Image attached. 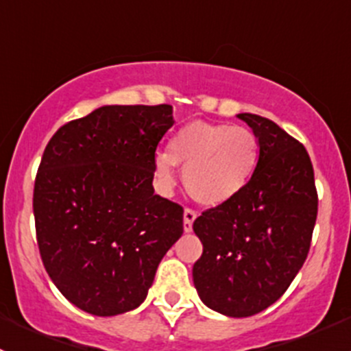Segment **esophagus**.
Masks as SVG:
<instances>
[{
  "mask_svg": "<svg viewBox=\"0 0 351 351\" xmlns=\"http://www.w3.org/2000/svg\"><path fill=\"white\" fill-rule=\"evenodd\" d=\"M197 219V212L193 210V208L186 207L185 212H183V229H185V232H190L193 228V221Z\"/></svg>",
  "mask_w": 351,
  "mask_h": 351,
  "instance_id": "obj_1",
  "label": "esophagus"
}]
</instances>
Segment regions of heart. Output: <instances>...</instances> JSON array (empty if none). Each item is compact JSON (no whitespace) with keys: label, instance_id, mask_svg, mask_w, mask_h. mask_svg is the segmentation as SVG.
Returning <instances> with one entry per match:
<instances>
[{"label":"heart","instance_id":"obj_1","mask_svg":"<svg viewBox=\"0 0 351 351\" xmlns=\"http://www.w3.org/2000/svg\"><path fill=\"white\" fill-rule=\"evenodd\" d=\"M260 162L256 134L243 125L195 120L169 141L168 153L154 158L158 178L175 182V165L185 168L183 182L193 200L219 207L234 200L247 186Z\"/></svg>","mask_w":351,"mask_h":351}]
</instances>
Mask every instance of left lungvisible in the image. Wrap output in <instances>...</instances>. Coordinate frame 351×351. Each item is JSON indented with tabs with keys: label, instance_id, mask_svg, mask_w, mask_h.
Segmentation results:
<instances>
[{
	"label": "left lung",
	"instance_id": "left-lung-1",
	"mask_svg": "<svg viewBox=\"0 0 351 351\" xmlns=\"http://www.w3.org/2000/svg\"><path fill=\"white\" fill-rule=\"evenodd\" d=\"M256 134L260 162L234 200L193 222L204 253L193 284L205 306L231 317L261 313L302 268L317 217L314 169L306 147L271 120L239 113Z\"/></svg>",
	"mask_w": 351,
	"mask_h": 351
}]
</instances>
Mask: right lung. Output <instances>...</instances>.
Instances as JSON below:
<instances>
[{
    "label": "right lung",
    "instance_id": "right-lung-1",
    "mask_svg": "<svg viewBox=\"0 0 351 351\" xmlns=\"http://www.w3.org/2000/svg\"><path fill=\"white\" fill-rule=\"evenodd\" d=\"M173 123L171 105H108L64 123L42 154L34 186L42 263L86 313L143 304L183 234V207L153 189L156 147Z\"/></svg>",
    "mask_w": 351,
    "mask_h": 351
}]
</instances>
